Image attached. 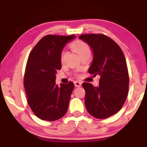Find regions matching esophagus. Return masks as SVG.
<instances>
[{
  "label": "esophagus",
  "instance_id": "obj_1",
  "mask_svg": "<svg viewBox=\"0 0 147 147\" xmlns=\"http://www.w3.org/2000/svg\"><path fill=\"white\" fill-rule=\"evenodd\" d=\"M75 87H81V83L79 81H75Z\"/></svg>",
  "mask_w": 147,
  "mask_h": 147
}]
</instances>
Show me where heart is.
<instances>
[{"label":"heart","mask_w":147,"mask_h":147,"mask_svg":"<svg viewBox=\"0 0 147 147\" xmlns=\"http://www.w3.org/2000/svg\"><path fill=\"white\" fill-rule=\"evenodd\" d=\"M71 48L72 50L75 51L79 54L80 58L86 55V54H91L89 46L86 43L82 42V41H76V42H73L71 45ZM66 56V52L65 50H63L61 53V56H60V60H61L62 63H64L65 61Z\"/></svg>","instance_id":"b5f03b06"}]
</instances>
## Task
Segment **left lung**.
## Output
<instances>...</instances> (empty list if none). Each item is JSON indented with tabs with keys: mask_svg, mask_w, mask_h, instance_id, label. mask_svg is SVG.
<instances>
[{
	"mask_svg": "<svg viewBox=\"0 0 147 147\" xmlns=\"http://www.w3.org/2000/svg\"><path fill=\"white\" fill-rule=\"evenodd\" d=\"M79 38L89 45L93 54L88 70L100 76L98 87L84 83L85 104L89 114L105 119L122 108L128 93V68L123 52L113 40L103 34H84Z\"/></svg>",
	"mask_w": 147,
	"mask_h": 147,
	"instance_id": "8db88e82",
	"label": "left lung"
}]
</instances>
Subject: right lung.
<instances>
[{
    "label": "right lung",
    "mask_w": 147,
    "mask_h": 147,
    "mask_svg": "<svg viewBox=\"0 0 147 147\" xmlns=\"http://www.w3.org/2000/svg\"><path fill=\"white\" fill-rule=\"evenodd\" d=\"M75 38V35H48L39 41L29 54L23 83L27 103L41 120H57L68 110L75 85L72 82L56 85V74L61 69L60 56L64 46Z\"/></svg>",
    "instance_id": "1"
}]
</instances>
